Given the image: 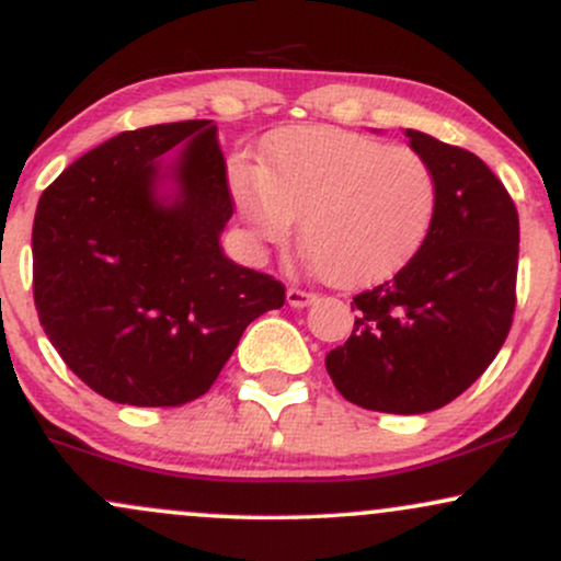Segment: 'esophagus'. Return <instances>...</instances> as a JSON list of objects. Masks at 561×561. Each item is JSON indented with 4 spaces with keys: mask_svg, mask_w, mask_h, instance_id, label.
I'll return each mask as SVG.
<instances>
[{
    "mask_svg": "<svg viewBox=\"0 0 561 561\" xmlns=\"http://www.w3.org/2000/svg\"><path fill=\"white\" fill-rule=\"evenodd\" d=\"M313 298H317V295L308 293V289H300V287H289V289H287V302H289V306H293V308H306V306H311Z\"/></svg>",
    "mask_w": 561,
    "mask_h": 561,
    "instance_id": "34e87169",
    "label": "esophagus"
}]
</instances>
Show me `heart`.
<instances>
[{
	"label": "heart",
	"instance_id": "obj_1",
	"mask_svg": "<svg viewBox=\"0 0 561 561\" xmlns=\"http://www.w3.org/2000/svg\"><path fill=\"white\" fill-rule=\"evenodd\" d=\"M229 186L255 234L300 242L321 276L362 287L396 274L435 221L437 179L414 147L332 126L274 131L259 165L234 160Z\"/></svg>",
	"mask_w": 561,
	"mask_h": 561
}]
</instances>
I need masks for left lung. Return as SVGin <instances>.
Here are the masks:
<instances>
[{"instance_id":"1","label":"left lung","mask_w":561,"mask_h":561,"mask_svg":"<svg viewBox=\"0 0 561 561\" xmlns=\"http://www.w3.org/2000/svg\"><path fill=\"white\" fill-rule=\"evenodd\" d=\"M405 137L435 171V221L401 272L353 298L351 337L324 364L345 401L427 414L459 398L512 330L519 216L474 152L411 128Z\"/></svg>"}]
</instances>
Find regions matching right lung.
<instances>
[{"label":"right lung","mask_w":561,"mask_h":561,"mask_svg":"<svg viewBox=\"0 0 561 561\" xmlns=\"http://www.w3.org/2000/svg\"><path fill=\"white\" fill-rule=\"evenodd\" d=\"M182 146L173 201L159 156ZM234 214L210 121L124 131L70 163L38 199L34 302L62 362L115 403L205 396L285 285L237 266L218 237Z\"/></svg>","instance_id":"1"}]
</instances>
